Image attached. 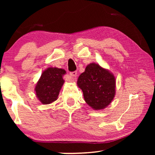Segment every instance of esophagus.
<instances>
[{
  "label": "esophagus",
  "instance_id": "obj_1",
  "mask_svg": "<svg viewBox=\"0 0 155 155\" xmlns=\"http://www.w3.org/2000/svg\"><path fill=\"white\" fill-rule=\"evenodd\" d=\"M77 71H74V72H70V75L72 77V79L74 81V77H77Z\"/></svg>",
  "mask_w": 155,
  "mask_h": 155
}]
</instances>
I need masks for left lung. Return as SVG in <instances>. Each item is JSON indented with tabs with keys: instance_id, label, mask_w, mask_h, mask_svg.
<instances>
[{
	"instance_id": "1",
	"label": "left lung",
	"mask_w": 155,
	"mask_h": 155,
	"mask_svg": "<svg viewBox=\"0 0 155 155\" xmlns=\"http://www.w3.org/2000/svg\"><path fill=\"white\" fill-rule=\"evenodd\" d=\"M77 84L83 91L85 102L94 109L105 108L114 99V76L98 64L92 63L88 65L78 78Z\"/></svg>"
}]
</instances>
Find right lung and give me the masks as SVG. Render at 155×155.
<instances>
[{
	"mask_svg": "<svg viewBox=\"0 0 155 155\" xmlns=\"http://www.w3.org/2000/svg\"><path fill=\"white\" fill-rule=\"evenodd\" d=\"M65 74L64 70L57 68H49L43 72L35 87L37 97L41 103L50 104L57 99Z\"/></svg>",
	"mask_w": 155,
	"mask_h": 155,
	"instance_id": "obj_1",
	"label": "right lung"
}]
</instances>
